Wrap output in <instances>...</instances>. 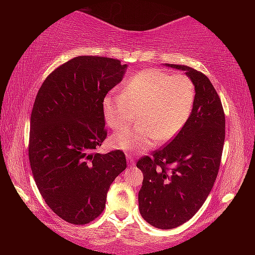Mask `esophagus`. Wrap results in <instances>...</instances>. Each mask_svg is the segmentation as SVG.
<instances>
[{"label": "esophagus", "mask_w": 255, "mask_h": 255, "mask_svg": "<svg viewBox=\"0 0 255 255\" xmlns=\"http://www.w3.org/2000/svg\"><path fill=\"white\" fill-rule=\"evenodd\" d=\"M127 158H128V165L130 166V167L134 166V159L132 158L131 154H128V155H127Z\"/></svg>", "instance_id": "obj_1"}]
</instances>
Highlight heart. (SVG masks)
Listing matches in <instances>:
<instances>
[{
  "mask_svg": "<svg viewBox=\"0 0 255 255\" xmlns=\"http://www.w3.org/2000/svg\"><path fill=\"white\" fill-rule=\"evenodd\" d=\"M195 86L186 75L148 69L125 83L123 94L103 99L107 124L114 130L127 128L138 114L139 124L113 135L110 144L125 152H145L156 140H172L186 125L195 102Z\"/></svg>",
  "mask_w": 255,
  "mask_h": 255,
  "instance_id": "1",
  "label": "heart"
}]
</instances>
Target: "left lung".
Returning a JSON list of instances; mask_svg holds the SVG:
<instances>
[{"label": "left lung", "instance_id": "1", "mask_svg": "<svg viewBox=\"0 0 255 255\" xmlns=\"http://www.w3.org/2000/svg\"><path fill=\"white\" fill-rule=\"evenodd\" d=\"M166 66L186 72L196 95L179 134L137 162L144 174L139 212L148 224L162 230L182 225L203 205L217 177L225 139L224 110L210 80L189 66Z\"/></svg>", "mask_w": 255, "mask_h": 255}]
</instances>
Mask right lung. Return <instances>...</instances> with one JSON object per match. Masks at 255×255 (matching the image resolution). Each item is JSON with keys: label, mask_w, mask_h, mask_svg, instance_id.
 Masks as SVG:
<instances>
[{"label": "right lung", "mask_w": 255, "mask_h": 255, "mask_svg": "<svg viewBox=\"0 0 255 255\" xmlns=\"http://www.w3.org/2000/svg\"><path fill=\"white\" fill-rule=\"evenodd\" d=\"M120 60L81 55L45 79L30 118L31 170L46 204L75 225L102 214L114 180L127 168L120 149L96 153L107 138L103 99L124 78Z\"/></svg>", "instance_id": "obj_1"}]
</instances>
